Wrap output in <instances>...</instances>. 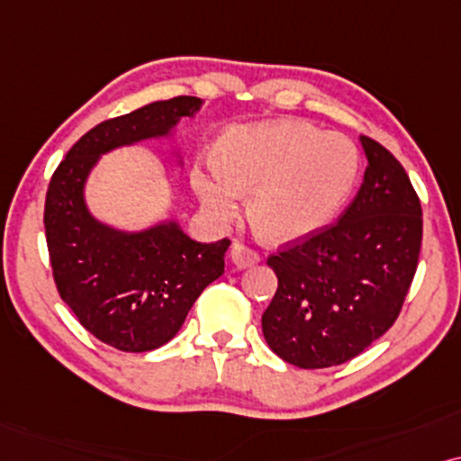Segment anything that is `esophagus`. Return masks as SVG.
<instances>
[{
	"label": "esophagus",
	"mask_w": 461,
	"mask_h": 461,
	"mask_svg": "<svg viewBox=\"0 0 461 461\" xmlns=\"http://www.w3.org/2000/svg\"><path fill=\"white\" fill-rule=\"evenodd\" d=\"M230 257H231V263H234L236 267H250V266H255V263H259V255H257L253 249L244 247V244H238V242L231 244Z\"/></svg>",
	"instance_id": "obj_1"
}]
</instances>
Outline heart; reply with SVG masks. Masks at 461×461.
<instances>
[{"instance_id":"1","label":"heart","mask_w":461,"mask_h":461,"mask_svg":"<svg viewBox=\"0 0 461 461\" xmlns=\"http://www.w3.org/2000/svg\"><path fill=\"white\" fill-rule=\"evenodd\" d=\"M352 140L294 120L230 128L219 139L214 164H194L192 187L219 223L240 211L269 242L303 240L339 212L358 179Z\"/></svg>"}]
</instances>
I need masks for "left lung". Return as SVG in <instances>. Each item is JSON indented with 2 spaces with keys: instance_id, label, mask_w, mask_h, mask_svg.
Instances as JSON below:
<instances>
[{
  "instance_id": "1",
  "label": "left lung",
  "mask_w": 461,
  "mask_h": 461,
  "mask_svg": "<svg viewBox=\"0 0 461 461\" xmlns=\"http://www.w3.org/2000/svg\"><path fill=\"white\" fill-rule=\"evenodd\" d=\"M363 185L335 225L267 259L278 291L267 346L299 369L343 365L401 314L421 249V204L401 162L369 137Z\"/></svg>"
}]
</instances>
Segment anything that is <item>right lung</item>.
<instances>
[{"label":"right lung","mask_w":461,"mask_h":461,"mask_svg":"<svg viewBox=\"0 0 461 461\" xmlns=\"http://www.w3.org/2000/svg\"><path fill=\"white\" fill-rule=\"evenodd\" d=\"M202 105L198 96H175L101 122L71 147L48 187L46 242L60 299L86 330L122 352H149L179 333L200 293L223 274L230 240H194L175 217L143 230L103 223L86 185L105 153L175 139L181 118H195Z\"/></svg>","instance_id":"obj_1"}]
</instances>
